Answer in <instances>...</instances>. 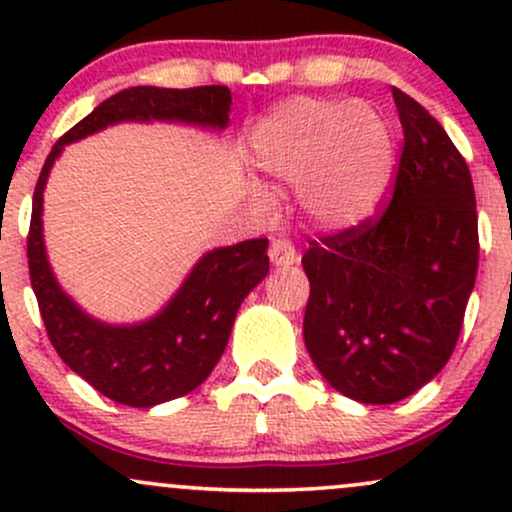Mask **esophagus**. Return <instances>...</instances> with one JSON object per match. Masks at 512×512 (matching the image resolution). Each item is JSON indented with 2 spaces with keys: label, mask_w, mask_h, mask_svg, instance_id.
<instances>
[{
  "label": "esophagus",
  "mask_w": 512,
  "mask_h": 512,
  "mask_svg": "<svg viewBox=\"0 0 512 512\" xmlns=\"http://www.w3.org/2000/svg\"><path fill=\"white\" fill-rule=\"evenodd\" d=\"M269 260L276 267H289V264L298 262V252L293 248L291 240L272 238V243H269Z\"/></svg>",
  "instance_id": "esophagus-1"
}]
</instances>
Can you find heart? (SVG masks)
Returning a JSON list of instances; mask_svg holds the SVG:
<instances>
[{"mask_svg":"<svg viewBox=\"0 0 512 512\" xmlns=\"http://www.w3.org/2000/svg\"><path fill=\"white\" fill-rule=\"evenodd\" d=\"M392 132L366 103L291 98L252 134L264 173L298 182L308 219L330 231L363 223L383 199L392 173Z\"/></svg>","mask_w":512,"mask_h":512,"instance_id":"heart-1","label":"heart"}]
</instances>
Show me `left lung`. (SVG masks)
I'll list each match as a JSON object with an SVG mask.
<instances>
[{"label":"left lung","instance_id":"8db88e82","mask_svg":"<svg viewBox=\"0 0 512 512\" xmlns=\"http://www.w3.org/2000/svg\"><path fill=\"white\" fill-rule=\"evenodd\" d=\"M404 129L392 199L303 255V339L322 378L363 404L414 395L460 337L479 264L477 199L457 146L424 105L392 88Z\"/></svg>","mask_w":512,"mask_h":512}]
</instances>
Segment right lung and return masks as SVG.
I'll list each match as a JSON object with an SVG mask.
<instances>
[{"label": "right lung", "mask_w": 512, "mask_h": 512, "mask_svg": "<svg viewBox=\"0 0 512 512\" xmlns=\"http://www.w3.org/2000/svg\"><path fill=\"white\" fill-rule=\"evenodd\" d=\"M231 113L228 86H134L115 93L57 139L33 192L28 272L45 330L76 375L113 402L154 407L187 395L209 378L231 337L243 298L269 272L267 238L211 250L161 313L139 325L93 320L57 284L43 243V190L64 144L125 120H170L223 129Z\"/></svg>", "instance_id": "add662e5"}]
</instances>
